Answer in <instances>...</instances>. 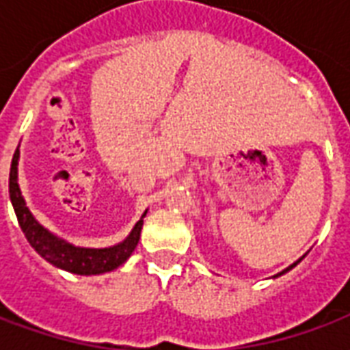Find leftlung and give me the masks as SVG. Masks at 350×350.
Instances as JSON below:
<instances>
[{
	"label": "left lung",
	"instance_id": "1",
	"mask_svg": "<svg viewBox=\"0 0 350 350\" xmlns=\"http://www.w3.org/2000/svg\"><path fill=\"white\" fill-rule=\"evenodd\" d=\"M304 257H306V255H304ZM304 257H301V258H304ZM301 258H298V260H296V262H293V264H291V266H288V268H285V270H283V271H279L278 275H273V278H279V275H283V273H286V271H288V270H293L294 266H296V264L300 262Z\"/></svg>",
	"mask_w": 350,
	"mask_h": 350
}]
</instances>
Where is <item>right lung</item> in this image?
I'll return each instance as SVG.
<instances>
[{"instance_id": "obj_1", "label": "right lung", "mask_w": 350, "mask_h": 350, "mask_svg": "<svg viewBox=\"0 0 350 350\" xmlns=\"http://www.w3.org/2000/svg\"><path fill=\"white\" fill-rule=\"evenodd\" d=\"M18 159L20 148H16V152L12 155L11 174H9V197H11L12 208L18 217V225L22 232L26 234L27 242L46 262L56 266L59 270L79 273V275H99V273L116 270L133 255V251L140 240V230L144 225L148 210L142 213V217L137 221V225L133 227L127 238L116 245H110V247L72 245L64 238L50 232L49 228L42 227L41 223L35 219L33 213L29 212L18 185Z\"/></svg>"}]
</instances>
